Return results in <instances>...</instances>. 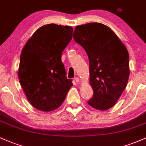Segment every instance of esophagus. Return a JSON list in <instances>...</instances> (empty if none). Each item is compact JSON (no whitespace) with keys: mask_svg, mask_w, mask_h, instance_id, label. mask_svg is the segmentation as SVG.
<instances>
[{"mask_svg":"<svg viewBox=\"0 0 146 146\" xmlns=\"http://www.w3.org/2000/svg\"><path fill=\"white\" fill-rule=\"evenodd\" d=\"M75 82H76L77 83H79V82H80V78H75Z\"/></svg>","mask_w":146,"mask_h":146,"instance_id":"esophagus-1","label":"esophagus"}]
</instances>
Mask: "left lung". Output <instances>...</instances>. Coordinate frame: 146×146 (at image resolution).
Instances as JSON below:
<instances>
[{
    "label": "left lung",
    "instance_id": "8db88e82",
    "mask_svg": "<svg viewBox=\"0 0 146 146\" xmlns=\"http://www.w3.org/2000/svg\"><path fill=\"white\" fill-rule=\"evenodd\" d=\"M73 38L86 51L89 60L93 95L88 104L95 109H109L116 104L128 83V50L117 35L101 23L77 26Z\"/></svg>",
    "mask_w": 146,
    "mask_h": 146
}]
</instances>
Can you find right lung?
<instances>
[{
  "instance_id": "right-lung-1",
  "label": "right lung",
  "mask_w": 146,
  "mask_h": 146,
  "mask_svg": "<svg viewBox=\"0 0 146 146\" xmlns=\"http://www.w3.org/2000/svg\"><path fill=\"white\" fill-rule=\"evenodd\" d=\"M72 37L71 26L46 25L36 30L23 48L18 79L28 101L38 110H56L73 86L61 60Z\"/></svg>"
}]
</instances>
